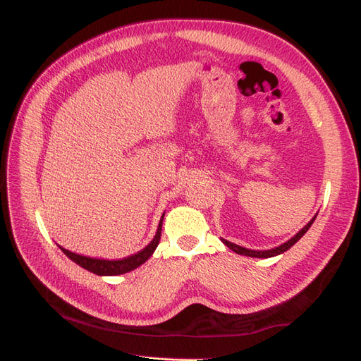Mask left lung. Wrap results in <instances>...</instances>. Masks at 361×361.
Listing matches in <instances>:
<instances>
[{
    "label": "left lung",
    "mask_w": 361,
    "mask_h": 361,
    "mask_svg": "<svg viewBox=\"0 0 361 361\" xmlns=\"http://www.w3.org/2000/svg\"><path fill=\"white\" fill-rule=\"evenodd\" d=\"M314 218L316 216H313L312 220L309 221V224H305L301 231L295 235L293 238H290L288 243H285V244H281L280 247H276V248H272V250H265V251H256V250H248V248H244V247H239V245H236V244H233V243H228V241H226V239H223V243L231 248V250H233L235 253H238V255H244V256H250V257H272V256H277V255H281V253H285L286 250H289L295 243L298 241V239L309 231L310 228V226L313 224V221H314Z\"/></svg>",
    "instance_id": "1"
}]
</instances>
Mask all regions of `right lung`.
Returning a JSON list of instances; mask_svg holds the SVG:
<instances>
[{
	"label": "right lung",
	"instance_id": "1",
	"mask_svg": "<svg viewBox=\"0 0 361 361\" xmlns=\"http://www.w3.org/2000/svg\"><path fill=\"white\" fill-rule=\"evenodd\" d=\"M162 220H164V215L159 221V227H158V232L155 235V238L152 239L150 244L146 245L143 250L138 251V253L133 255V256H128L125 259H120V260H105V259H92V257H85L81 255H75L72 251L66 250V248H61V251L64 255H66L71 260H73L75 264H78L80 267H82L84 269L93 272V274L97 276H118V274H125V272L133 271L135 268H138L141 264H145V262L154 255V251L157 250L158 244H159V239H161V228H162Z\"/></svg>",
	"mask_w": 361,
	"mask_h": 361
}]
</instances>
